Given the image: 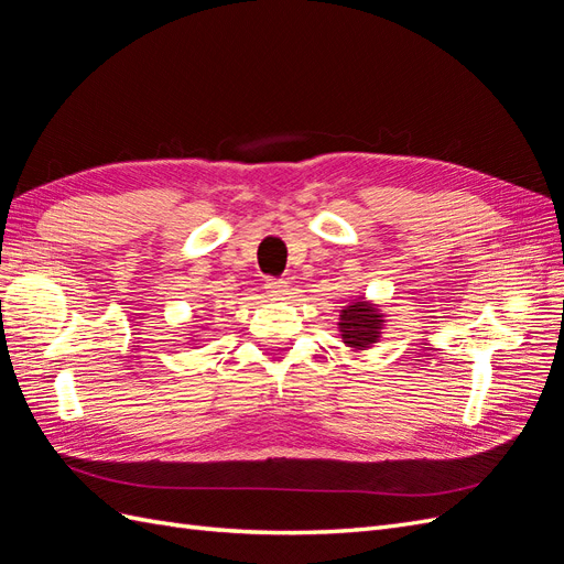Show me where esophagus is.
Returning a JSON list of instances; mask_svg holds the SVG:
<instances>
[{"label":"esophagus","mask_w":564,"mask_h":564,"mask_svg":"<svg viewBox=\"0 0 564 564\" xmlns=\"http://www.w3.org/2000/svg\"><path fill=\"white\" fill-rule=\"evenodd\" d=\"M286 289H289V284H286L284 280H265V292H268V296H272V299L286 296Z\"/></svg>","instance_id":"esophagus-1"}]
</instances>
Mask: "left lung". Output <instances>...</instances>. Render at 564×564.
<instances>
[{"instance_id":"obj_1","label":"left lung","mask_w":564,"mask_h":564,"mask_svg":"<svg viewBox=\"0 0 564 564\" xmlns=\"http://www.w3.org/2000/svg\"><path fill=\"white\" fill-rule=\"evenodd\" d=\"M383 324L386 315L381 313L379 305L367 301L365 296H357L338 315L340 338H344V344L352 350H367L373 344H379Z\"/></svg>"}]
</instances>
